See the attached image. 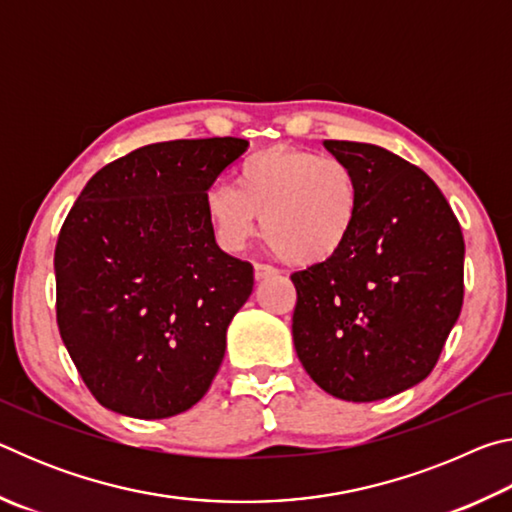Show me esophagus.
I'll return each instance as SVG.
<instances>
[{"mask_svg":"<svg viewBox=\"0 0 512 512\" xmlns=\"http://www.w3.org/2000/svg\"><path fill=\"white\" fill-rule=\"evenodd\" d=\"M273 275H277V271H275L273 266H268V264H255V280H257V282L268 280V277H273Z\"/></svg>","mask_w":512,"mask_h":512,"instance_id":"obj_1","label":"esophagus"}]
</instances>
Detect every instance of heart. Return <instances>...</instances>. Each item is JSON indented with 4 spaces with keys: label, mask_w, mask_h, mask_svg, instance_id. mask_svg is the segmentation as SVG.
I'll list each match as a JSON object with an SVG mask.
<instances>
[{
    "label": "heart",
    "mask_w": 512,
    "mask_h": 512,
    "mask_svg": "<svg viewBox=\"0 0 512 512\" xmlns=\"http://www.w3.org/2000/svg\"><path fill=\"white\" fill-rule=\"evenodd\" d=\"M205 216L216 241L230 253L259 230L275 253L298 266L334 259L354 235L361 207L359 180L334 155L271 146L241 160L232 187L214 183L205 192Z\"/></svg>",
    "instance_id": "1"
}]
</instances>
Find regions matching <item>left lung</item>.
<instances>
[{
    "label": "left lung",
    "mask_w": 512,
    "mask_h": 512,
    "mask_svg": "<svg viewBox=\"0 0 512 512\" xmlns=\"http://www.w3.org/2000/svg\"><path fill=\"white\" fill-rule=\"evenodd\" d=\"M359 180L343 253L291 275L293 345L345 402H377L429 375L463 307V232L422 169L375 144L325 140Z\"/></svg>",
    "instance_id": "1"
}]
</instances>
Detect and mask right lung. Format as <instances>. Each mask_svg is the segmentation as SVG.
<instances>
[{
    "mask_svg": "<svg viewBox=\"0 0 512 512\" xmlns=\"http://www.w3.org/2000/svg\"><path fill=\"white\" fill-rule=\"evenodd\" d=\"M239 137L135 149L94 173L60 228L56 320L85 386L140 420L201 400L253 266L216 246L205 192L246 153Z\"/></svg>",
    "mask_w": 512,
    "mask_h": 512,
    "instance_id": "add662e5",
    "label": "right lung"
}]
</instances>
